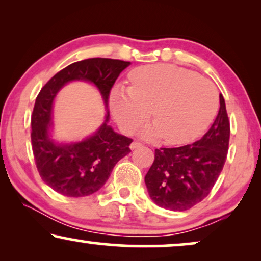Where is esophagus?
I'll list each match as a JSON object with an SVG mask.
<instances>
[{
  "label": "esophagus",
  "mask_w": 261,
  "mask_h": 261,
  "mask_svg": "<svg viewBox=\"0 0 261 261\" xmlns=\"http://www.w3.org/2000/svg\"><path fill=\"white\" fill-rule=\"evenodd\" d=\"M140 146H142V145H141V142H138V141H133V142H132V144H130V146H129V147H130V149H135V148L140 147Z\"/></svg>",
  "instance_id": "34e87169"
}]
</instances>
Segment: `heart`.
Returning <instances> with one entry per match:
<instances>
[{
  "label": "heart",
  "mask_w": 261,
  "mask_h": 261,
  "mask_svg": "<svg viewBox=\"0 0 261 261\" xmlns=\"http://www.w3.org/2000/svg\"><path fill=\"white\" fill-rule=\"evenodd\" d=\"M130 88L116 87L109 96L114 119L124 133H132L148 119L147 139L162 137L167 144L184 145L208 129L219 108L212 82L192 71L170 64H154L130 73Z\"/></svg>",
  "instance_id": "b5f03b06"
}]
</instances>
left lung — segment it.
Listing matches in <instances>:
<instances>
[{
	"instance_id": "1",
	"label": "left lung",
	"mask_w": 261,
	"mask_h": 261,
	"mask_svg": "<svg viewBox=\"0 0 261 261\" xmlns=\"http://www.w3.org/2000/svg\"><path fill=\"white\" fill-rule=\"evenodd\" d=\"M229 120L220 95V110L210 129L191 145L155 149L154 162L145 176L149 197L162 208L183 212L212 191L226 163Z\"/></svg>"
}]
</instances>
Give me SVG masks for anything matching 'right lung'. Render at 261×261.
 <instances>
[{"instance_id": "add662e5", "label": "right lung", "mask_w": 261, "mask_h": 261, "mask_svg": "<svg viewBox=\"0 0 261 261\" xmlns=\"http://www.w3.org/2000/svg\"><path fill=\"white\" fill-rule=\"evenodd\" d=\"M129 62L90 58L76 62L56 73L39 92L32 114V149L41 179L67 197H84L98 191L120 159L130 152L132 139L108 124V98L112 87ZM88 81L100 91L106 107L105 122L81 142L58 143L51 139L53 102L64 85Z\"/></svg>"}]
</instances>
